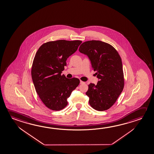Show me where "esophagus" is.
<instances>
[{
  "instance_id": "1",
  "label": "esophagus",
  "mask_w": 154,
  "mask_h": 154,
  "mask_svg": "<svg viewBox=\"0 0 154 154\" xmlns=\"http://www.w3.org/2000/svg\"><path fill=\"white\" fill-rule=\"evenodd\" d=\"M80 84H85V82H84L83 81H80Z\"/></svg>"
}]
</instances>
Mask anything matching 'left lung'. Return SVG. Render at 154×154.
I'll return each mask as SVG.
<instances>
[{
	"label": "left lung",
	"instance_id": "left-lung-1",
	"mask_svg": "<svg viewBox=\"0 0 154 154\" xmlns=\"http://www.w3.org/2000/svg\"><path fill=\"white\" fill-rule=\"evenodd\" d=\"M79 52L88 56L99 81L88 85L86 94L93 109L103 111L116 103L124 87L121 58L116 49L109 43L92 40L82 43Z\"/></svg>",
	"mask_w": 154,
	"mask_h": 154
}]
</instances>
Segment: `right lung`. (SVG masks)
<instances>
[{"label":"right lung","mask_w":154,"mask_h":154,"mask_svg":"<svg viewBox=\"0 0 154 154\" xmlns=\"http://www.w3.org/2000/svg\"><path fill=\"white\" fill-rule=\"evenodd\" d=\"M82 41H50L38 48L33 60L31 75L36 91L48 109L60 111L68 105L67 99L80 83L66 78L62 72L66 61L75 53Z\"/></svg>","instance_id":"obj_1"}]
</instances>
